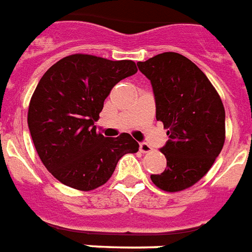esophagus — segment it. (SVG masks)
Returning <instances> with one entry per match:
<instances>
[{"instance_id": "obj_1", "label": "esophagus", "mask_w": 252, "mask_h": 252, "mask_svg": "<svg viewBox=\"0 0 252 252\" xmlns=\"http://www.w3.org/2000/svg\"><path fill=\"white\" fill-rule=\"evenodd\" d=\"M139 150L143 152V154H147V152H151L152 151V147L150 144H147V143H140L139 144Z\"/></svg>"}]
</instances>
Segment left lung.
<instances>
[{
	"mask_svg": "<svg viewBox=\"0 0 252 252\" xmlns=\"http://www.w3.org/2000/svg\"><path fill=\"white\" fill-rule=\"evenodd\" d=\"M137 68L151 81L156 119L168 128L160 148L167 168L151 180L160 189L178 192L191 187L211 168L224 144L225 113L210 80L187 57L165 52Z\"/></svg>",
	"mask_w": 252,
	"mask_h": 252,
	"instance_id": "1",
	"label": "left lung"
}]
</instances>
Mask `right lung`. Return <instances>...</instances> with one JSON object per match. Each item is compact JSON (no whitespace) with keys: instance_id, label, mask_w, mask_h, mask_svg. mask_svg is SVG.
Segmentation results:
<instances>
[{"instance_id":"add662e5","label":"right lung","mask_w":252,"mask_h":252,"mask_svg":"<svg viewBox=\"0 0 252 252\" xmlns=\"http://www.w3.org/2000/svg\"><path fill=\"white\" fill-rule=\"evenodd\" d=\"M136 72L131 60L72 55L41 77L29 104L28 126L41 161L59 182L94 189L107 183L120 158L139 151L129 133L104 137L94 126L112 88Z\"/></svg>"}]
</instances>
